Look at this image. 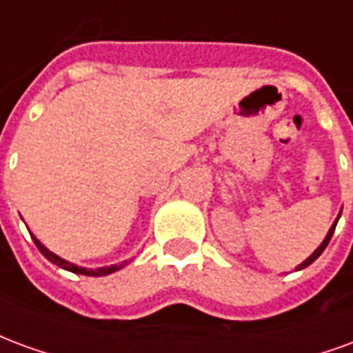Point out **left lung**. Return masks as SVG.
Listing matches in <instances>:
<instances>
[{"label": "left lung", "instance_id": "obj_1", "mask_svg": "<svg viewBox=\"0 0 353 353\" xmlns=\"http://www.w3.org/2000/svg\"><path fill=\"white\" fill-rule=\"evenodd\" d=\"M339 217H341V215H339ZM339 217H336V219H334L333 227H331V229H329V232H327L325 240H323V242H321V244H319V248H318V250H316V252L312 253V255H310V257H308V259H306V261H303V263H301V265L296 266L295 270H303V268H306V266H308V265H312V263H314V261L318 259L319 255H321V253H323V250H325V248H327V244H329V240H331V236H333V232H334V227H336V223H339Z\"/></svg>", "mask_w": 353, "mask_h": 353}]
</instances>
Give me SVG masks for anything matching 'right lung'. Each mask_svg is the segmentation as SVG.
<instances>
[{"label":"right lung","mask_w":353,"mask_h":353,"mask_svg":"<svg viewBox=\"0 0 353 353\" xmlns=\"http://www.w3.org/2000/svg\"><path fill=\"white\" fill-rule=\"evenodd\" d=\"M32 238H34L35 245H37V250L47 257V259L50 261V263H54V265H58L60 268H64V270H70V272H75V274H83V276H108V274L111 272H117V270H121L128 261H124V263H121V265H111V266H101V268H96V270H92V268H83V266H77L73 265V263H70V261L62 259V257H58V255H54V253L50 252V250H47L45 245L37 240V238L32 234Z\"/></svg>","instance_id":"1"}]
</instances>
